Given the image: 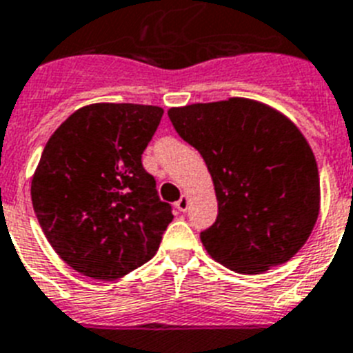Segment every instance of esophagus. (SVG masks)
<instances>
[{
    "instance_id": "1",
    "label": "esophagus",
    "mask_w": 353,
    "mask_h": 353,
    "mask_svg": "<svg viewBox=\"0 0 353 353\" xmlns=\"http://www.w3.org/2000/svg\"><path fill=\"white\" fill-rule=\"evenodd\" d=\"M174 208L179 209L180 212H185V211H188V208H189V200H188V196H182V198H180L179 202L174 203Z\"/></svg>"
}]
</instances>
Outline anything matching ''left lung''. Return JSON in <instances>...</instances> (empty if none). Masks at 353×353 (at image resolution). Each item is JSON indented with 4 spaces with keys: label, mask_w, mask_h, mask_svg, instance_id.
<instances>
[{
    "label": "left lung",
    "mask_w": 353,
    "mask_h": 353,
    "mask_svg": "<svg viewBox=\"0 0 353 353\" xmlns=\"http://www.w3.org/2000/svg\"><path fill=\"white\" fill-rule=\"evenodd\" d=\"M168 115L214 182L218 216L200 232L209 254L240 274L290 260L319 214L317 164L298 128L272 108L238 97L171 108Z\"/></svg>",
    "instance_id": "obj_1"
}]
</instances>
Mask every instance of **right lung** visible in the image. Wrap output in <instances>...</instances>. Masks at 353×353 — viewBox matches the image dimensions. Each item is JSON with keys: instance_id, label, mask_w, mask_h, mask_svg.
Instances as JSON below:
<instances>
[{"instance_id": "1", "label": "right lung", "mask_w": 353, "mask_h": 353, "mask_svg": "<svg viewBox=\"0 0 353 353\" xmlns=\"http://www.w3.org/2000/svg\"><path fill=\"white\" fill-rule=\"evenodd\" d=\"M164 110L92 104L72 113L46 142L32 205L63 261L95 279H117L150 261L173 220L142 165Z\"/></svg>"}]
</instances>
